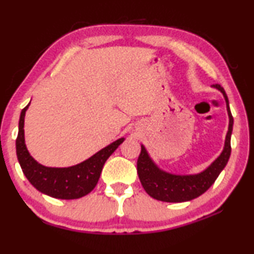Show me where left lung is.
Returning <instances> with one entry per match:
<instances>
[{
    "label": "left lung",
    "instance_id": "8db88e82",
    "mask_svg": "<svg viewBox=\"0 0 254 254\" xmlns=\"http://www.w3.org/2000/svg\"><path fill=\"white\" fill-rule=\"evenodd\" d=\"M213 86L223 93L227 102L228 115H229V128H228L226 144L222 153L202 173L181 176V175H171L160 170L149 159L144 146H141V152L137 161V173L142 188L152 198L167 202H183L197 198L212 187L217 176L226 167L231 153L230 137L233 132L234 117L231 115L229 101L223 87H221L219 84Z\"/></svg>",
    "mask_w": 254,
    "mask_h": 254
}]
</instances>
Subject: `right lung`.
<instances>
[{
	"mask_svg": "<svg viewBox=\"0 0 254 254\" xmlns=\"http://www.w3.org/2000/svg\"><path fill=\"white\" fill-rule=\"evenodd\" d=\"M28 105L21 110L16 152L21 170L30 183L42 193L59 199H78L90 193L98 183L107 159L122 144L124 138L102 148L86 161L69 168H49L38 163L28 153L24 139V117Z\"/></svg>",
	"mask_w": 254,
	"mask_h": 254,
	"instance_id": "obj_1",
	"label": "right lung"
}]
</instances>
